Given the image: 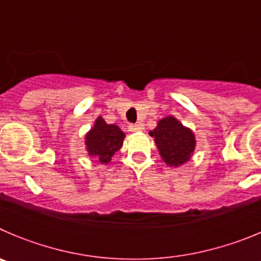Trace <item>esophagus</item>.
<instances>
[{
    "label": "esophagus",
    "instance_id": "34e87169",
    "mask_svg": "<svg viewBox=\"0 0 261 261\" xmlns=\"http://www.w3.org/2000/svg\"><path fill=\"white\" fill-rule=\"evenodd\" d=\"M129 130H130V132H133V133L141 132L142 125H140V124H135V125H133V124H130V125H129Z\"/></svg>",
    "mask_w": 261,
    "mask_h": 261
}]
</instances>
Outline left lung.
<instances>
[{"label":"left lung","mask_w":261,"mask_h":261,"mask_svg":"<svg viewBox=\"0 0 261 261\" xmlns=\"http://www.w3.org/2000/svg\"><path fill=\"white\" fill-rule=\"evenodd\" d=\"M149 135L154 137L159 155L170 167L183 166L195 153V133L172 115L158 120L156 126Z\"/></svg>","instance_id":"obj_1"}]
</instances>
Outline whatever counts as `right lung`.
I'll list each match as a JSON object with an SVG mask.
<instances>
[{
	"mask_svg": "<svg viewBox=\"0 0 261 261\" xmlns=\"http://www.w3.org/2000/svg\"><path fill=\"white\" fill-rule=\"evenodd\" d=\"M125 133L115 124H107L98 116L94 125L85 135V149L100 165H108L116 151L123 146Z\"/></svg>",
	"mask_w": 261,
	"mask_h": 261,
	"instance_id": "1",
	"label": "right lung"
}]
</instances>
